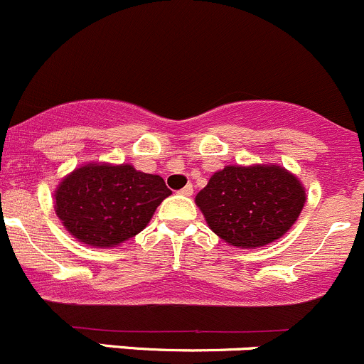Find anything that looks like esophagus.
<instances>
[{"label": "esophagus", "instance_id": "esophagus-1", "mask_svg": "<svg viewBox=\"0 0 364 364\" xmlns=\"http://www.w3.org/2000/svg\"><path fill=\"white\" fill-rule=\"evenodd\" d=\"M178 193H181V194H183V196H191V194H193V193H194V187H193V186H191V183H187V186H186V187H183V189H181V191H178Z\"/></svg>", "mask_w": 364, "mask_h": 364}]
</instances>
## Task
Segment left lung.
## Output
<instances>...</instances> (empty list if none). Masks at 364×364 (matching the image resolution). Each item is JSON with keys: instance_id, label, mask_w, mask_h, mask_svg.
<instances>
[{"instance_id": "obj_1", "label": "left lung", "mask_w": 364, "mask_h": 364, "mask_svg": "<svg viewBox=\"0 0 364 364\" xmlns=\"http://www.w3.org/2000/svg\"><path fill=\"white\" fill-rule=\"evenodd\" d=\"M294 175L275 166H226L196 196L210 230L230 245L254 249L289 231L305 205Z\"/></svg>"}]
</instances>
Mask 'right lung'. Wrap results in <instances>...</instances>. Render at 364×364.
<instances>
[{
  "mask_svg": "<svg viewBox=\"0 0 364 364\" xmlns=\"http://www.w3.org/2000/svg\"><path fill=\"white\" fill-rule=\"evenodd\" d=\"M170 194L159 175L131 164H87L59 183L55 213L80 242L115 247L140 233Z\"/></svg>",
  "mask_w": 364,
  "mask_h": 364,
  "instance_id": "obj_1",
  "label": "right lung"
}]
</instances>
